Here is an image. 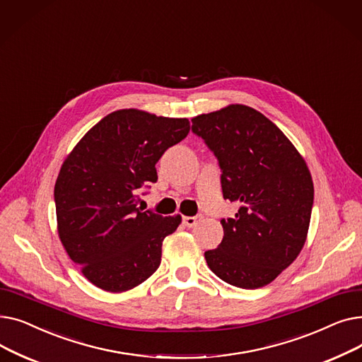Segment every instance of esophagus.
I'll use <instances>...</instances> for the list:
<instances>
[{
    "instance_id": "1",
    "label": "esophagus",
    "mask_w": 362,
    "mask_h": 362,
    "mask_svg": "<svg viewBox=\"0 0 362 362\" xmlns=\"http://www.w3.org/2000/svg\"><path fill=\"white\" fill-rule=\"evenodd\" d=\"M201 216H195V217H183V224L186 226V227H189V229H191V227H195L199 221H201Z\"/></svg>"
}]
</instances>
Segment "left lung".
Listing matches in <instances>:
<instances>
[{"mask_svg": "<svg viewBox=\"0 0 362 362\" xmlns=\"http://www.w3.org/2000/svg\"><path fill=\"white\" fill-rule=\"evenodd\" d=\"M192 132L218 160L223 198L239 204L233 218L221 220L217 250L205 252L208 267L232 286L262 288L305 243L314 204L310 170L284 133L251 107L201 114Z\"/></svg>", "mask_w": 362, "mask_h": 362, "instance_id": "left-lung-1", "label": "left lung"}]
</instances>
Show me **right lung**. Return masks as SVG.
<instances>
[{
    "instance_id": "obj_1",
    "label": "right lung",
    "mask_w": 362,
    "mask_h": 362,
    "mask_svg": "<svg viewBox=\"0 0 362 362\" xmlns=\"http://www.w3.org/2000/svg\"><path fill=\"white\" fill-rule=\"evenodd\" d=\"M187 119L119 110L73 148L54 187L59 236L83 276L107 292L138 286L160 267L161 246L182 221L138 206L156 164L189 133Z\"/></svg>"
}]
</instances>
